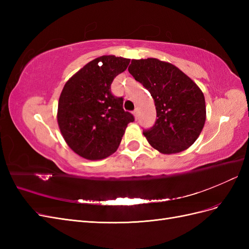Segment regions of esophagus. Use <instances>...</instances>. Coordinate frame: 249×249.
I'll return each mask as SVG.
<instances>
[{"instance_id":"esophagus-1","label":"esophagus","mask_w":249,"mask_h":249,"mask_svg":"<svg viewBox=\"0 0 249 249\" xmlns=\"http://www.w3.org/2000/svg\"><path fill=\"white\" fill-rule=\"evenodd\" d=\"M133 114H134L135 118L137 119V117H138V110H137V109H135V110H134V112H133Z\"/></svg>"}]
</instances>
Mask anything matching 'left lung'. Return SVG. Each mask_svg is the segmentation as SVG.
Instances as JSON below:
<instances>
[{
	"label": "left lung",
	"instance_id": "1",
	"mask_svg": "<svg viewBox=\"0 0 249 249\" xmlns=\"http://www.w3.org/2000/svg\"><path fill=\"white\" fill-rule=\"evenodd\" d=\"M129 72L155 101L157 120L143 131L150 145L165 155L191 146L206 122V102L200 88L171 63L156 58L133 59Z\"/></svg>",
	"mask_w": 249,
	"mask_h": 249
}]
</instances>
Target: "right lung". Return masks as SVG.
<instances>
[{"mask_svg": "<svg viewBox=\"0 0 249 249\" xmlns=\"http://www.w3.org/2000/svg\"><path fill=\"white\" fill-rule=\"evenodd\" d=\"M130 59L102 56L73 74L59 97L57 120L65 142L88 160H100L116 152L134 116L124 110L123 97L111 92V84L126 70Z\"/></svg>", "mask_w": 249, "mask_h": 249, "instance_id": "add662e5", "label": "right lung"}]
</instances>
